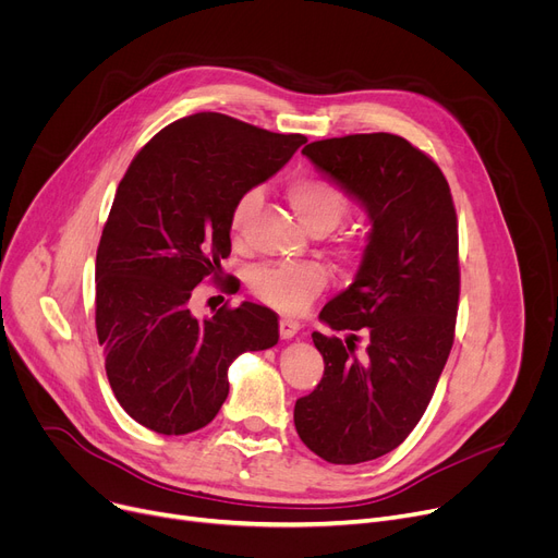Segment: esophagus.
Masks as SVG:
<instances>
[{
	"mask_svg": "<svg viewBox=\"0 0 558 558\" xmlns=\"http://www.w3.org/2000/svg\"><path fill=\"white\" fill-rule=\"evenodd\" d=\"M301 330V324L299 320H291V318H280V337L282 339H291L296 337Z\"/></svg>",
	"mask_w": 558,
	"mask_h": 558,
	"instance_id": "1",
	"label": "esophagus"
}]
</instances>
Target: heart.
I'll list each match as a JSON object with an SVG mask.
<instances>
[{
  "label": "heart",
  "instance_id": "b5f03b06",
  "mask_svg": "<svg viewBox=\"0 0 558 558\" xmlns=\"http://www.w3.org/2000/svg\"><path fill=\"white\" fill-rule=\"evenodd\" d=\"M287 196L299 219L310 228H335L348 210V194L328 179L299 175L287 185ZM262 190L248 187L230 210V230L240 234L259 205ZM255 296L282 312H303L328 287V271L318 262L264 264L251 274Z\"/></svg>",
  "mask_w": 558,
  "mask_h": 558
}]
</instances>
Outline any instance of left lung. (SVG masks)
<instances>
[{"instance_id": "1", "label": "left lung", "mask_w": 558, "mask_h": 558, "mask_svg": "<svg viewBox=\"0 0 558 558\" xmlns=\"http://www.w3.org/2000/svg\"><path fill=\"white\" fill-rule=\"evenodd\" d=\"M303 154L368 213L355 282L320 318L345 341L312 332L324 377L296 400L301 441L330 463H362L396 450L434 396L454 341L459 232L438 165L391 133L318 140ZM360 333L367 337L356 353Z\"/></svg>"}]
</instances>
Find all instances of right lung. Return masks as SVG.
<instances>
[{"mask_svg": "<svg viewBox=\"0 0 558 558\" xmlns=\"http://www.w3.org/2000/svg\"><path fill=\"white\" fill-rule=\"evenodd\" d=\"M307 137L196 112L146 142L117 187L97 248L95 324L124 412L158 434L208 425L228 396V366L278 343V316L242 303L213 318L192 291L230 255V210Z\"/></svg>", "mask_w": 558, "mask_h": 558, "instance_id": "add662e5", "label": "right lung"}]
</instances>
